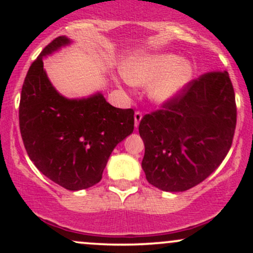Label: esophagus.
I'll return each mask as SVG.
<instances>
[{
	"instance_id": "34e87169",
	"label": "esophagus",
	"mask_w": 253,
	"mask_h": 253,
	"mask_svg": "<svg viewBox=\"0 0 253 253\" xmlns=\"http://www.w3.org/2000/svg\"><path fill=\"white\" fill-rule=\"evenodd\" d=\"M141 118H143V114H141V112L136 110V112L134 113V126H135V128H138L139 123H140Z\"/></svg>"
}]
</instances>
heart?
<instances>
[{"mask_svg":"<svg viewBox=\"0 0 253 253\" xmlns=\"http://www.w3.org/2000/svg\"><path fill=\"white\" fill-rule=\"evenodd\" d=\"M179 63V58L172 54H159V56L145 57L143 59L129 62L124 66L123 75L127 82L133 85H146L167 71L171 70ZM190 65L187 63L179 64L163 80L158 81L151 95L157 101H165L176 94L184 85L190 76Z\"/></svg>","mask_w":253,"mask_h":253,"instance_id":"1","label":"heart"}]
</instances>
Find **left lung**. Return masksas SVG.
I'll list each match as a JSON object with an SVG mask.
<instances>
[{
	"instance_id": "8db88e82",
	"label": "left lung",
	"mask_w": 253,
	"mask_h": 253,
	"mask_svg": "<svg viewBox=\"0 0 253 253\" xmlns=\"http://www.w3.org/2000/svg\"><path fill=\"white\" fill-rule=\"evenodd\" d=\"M236 125V95L227 71L206 72L188 82L139 124L146 179L172 193L200 184L225 159Z\"/></svg>"
}]
</instances>
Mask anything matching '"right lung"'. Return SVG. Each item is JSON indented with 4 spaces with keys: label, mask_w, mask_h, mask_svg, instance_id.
<instances>
[{
    "label": "right lung",
    "mask_w": 253,
    "mask_h": 253,
    "mask_svg": "<svg viewBox=\"0 0 253 253\" xmlns=\"http://www.w3.org/2000/svg\"><path fill=\"white\" fill-rule=\"evenodd\" d=\"M70 42L58 37L32 63L19 106L27 155L40 172L68 190L92 187L114 147L134 129V110L115 108L101 94L68 100L43 70L42 57Z\"/></svg>",
    "instance_id": "obj_1"
}]
</instances>
